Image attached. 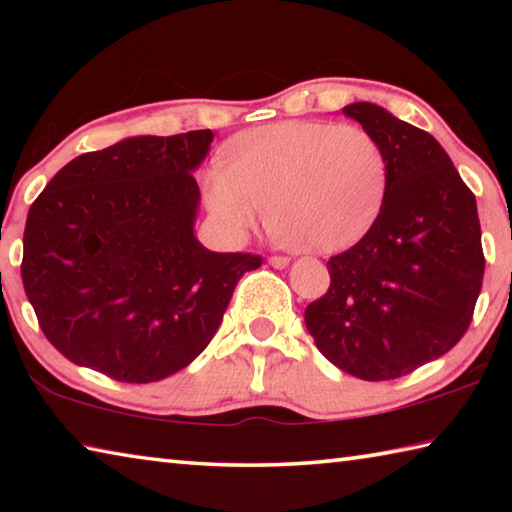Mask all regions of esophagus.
<instances>
[{"instance_id": "1", "label": "esophagus", "mask_w": 512, "mask_h": 512, "mask_svg": "<svg viewBox=\"0 0 512 512\" xmlns=\"http://www.w3.org/2000/svg\"><path fill=\"white\" fill-rule=\"evenodd\" d=\"M268 264H271L273 268H287L289 266V257L273 255V257H268Z\"/></svg>"}]
</instances>
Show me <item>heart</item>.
<instances>
[{"label":"heart","mask_w":512,"mask_h":512,"mask_svg":"<svg viewBox=\"0 0 512 512\" xmlns=\"http://www.w3.org/2000/svg\"><path fill=\"white\" fill-rule=\"evenodd\" d=\"M386 155L357 124L277 121L239 135L203 173L219 235L241 244L266 212L275 235L305 253H334L370 228L386 192Z\"/></svg>","instance_id":"b5f03b06"}]
</instances>
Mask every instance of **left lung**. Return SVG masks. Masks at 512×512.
I'll return each instance as SVG.
<instances>
[{
    "label": "left lung",
    "instance_id": "obj_1",
    "mask_svg": "<svg viewBox=\"0 0 512 512\" xmlns=\"http://www.w3.org/2000/svg\"><path fill=\"white\" fill-rule=\"evenodd\" d=\"M343 115L384 149L386 192L359 244L327 262L332 284L305 323L336 368L384 381L443 357L470 327L485 266L479 212L436 137L368 101Z\"/></svg>",
    "mask_w": 512,
    "mask_h": 512
}]
</instances>
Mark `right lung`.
<instances>
[{
	"mask_svg": "<svg viewBox=\"0 0 512 512\" xmlns=\"http://www.w3.org/2000/svg\"><path fill=\"white\" fill-rule=\"evenodd\" d=\"M212 131L137 135L49 180L24 228L22 282L49 343L128 384L187 368L262 257L212 253L194 225V171Z\"/></svg>",
	"mask_w": 512,
	"mask_h": 512,
	"instance_id": "1",
	"label": "right lung"
}]
</instances>
